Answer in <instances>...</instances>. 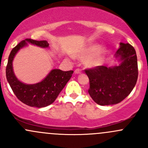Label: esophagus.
<instances>
[{
	"mask_svg": "<svg viewBox=\"0 0 148 148\" xmlns=\"http://www.w3.org/2000/svg\"><path fill=\"white\" fill-rule=\"evenodd\" d=\"M82 72V71L81 69H75V71H74V73L77 74H81Z\"/></svg>",
	"mask_w": 148,
	"mask_h": 148,
	"instance_id": "esophagus-1",
	"label": "esophagus"
}]
</instances>
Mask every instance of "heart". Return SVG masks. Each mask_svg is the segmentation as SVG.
Here are the masks:
<instances>
[{
	"label": "heart",
	"instance_id": "heart-1",
	"mask_svg": "<svg viewBox=\"0 0 148 148\" xmlns=\"http://www.w3.org/2000/svg\"><path fill=\"white\" fill-rule=\"evenodd\" d=\"M100 46L99 45H92L80 54L82 58L91 56L88 60L87 64L89 66H97L100 65L104 61V52L103 50H99Z\"/></svg>",
	"mask_w": 148,
	"mask_h": 148
}]
</instances>
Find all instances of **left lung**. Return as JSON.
I'll list each match as a JSON object with an SVG mask.
<instances>
[{
  "mask_svg": "<svg viewBox=\"0 0 148 148\" xmlns=\"http://www.w3.org/2000/svg\"><path fill=\"white\" fill-rule=\"evenodd\" d=\"M120 65L114 67L97 66L86 69L89 79V95L99 105L118 104L130 94L138 77V59L135 49L130 44L120 43L116 57Z\"/></svg>",
  "mask_w": 148,
  "mask_h": 148,
  "instance_id": "8db88e82",
  "label": "left lung"
}]
</instances>
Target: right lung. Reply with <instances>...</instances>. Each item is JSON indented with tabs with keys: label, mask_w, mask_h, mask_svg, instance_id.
<instances>
[{
	"label": "right lung",
	"mask_w": 148,
	"mask_h": 148,
	"mask_svg": "<svg viewBox=\"0 0 148 148\" xmlns=\"http://www.w3.org/2000/svg\"><path fill=\"white\" fill-rule=\"evenodd\" d=\"M26 42L43 48L48 47L49 45L46 41H36L31 38H26L21 41L12 49L8 56L5 69L7 80L13 93L21 102L30 107L38 108L46 107L56 100L61 91L71 79L74 71H64L60 69H53L41 82L34 84L21 82L13 73L12 62L16 53L19 49L26 45Z\"/></svg>",
	"instance_id": "add662e5"
}]
</instances>
